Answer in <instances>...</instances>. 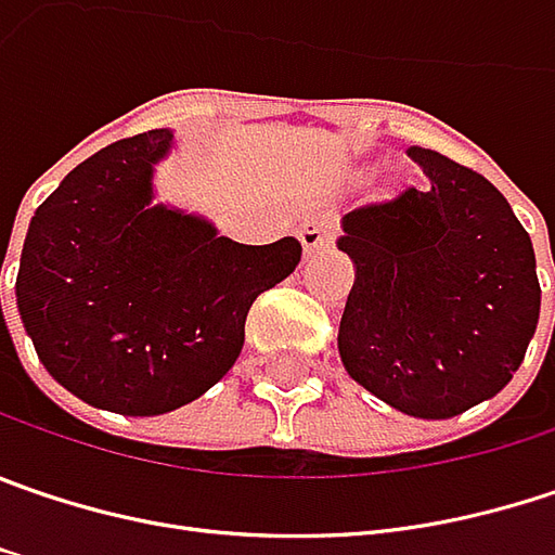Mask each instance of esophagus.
<instances>
[{
	"label": "esophagus",
	"instance_id": "obj_1",
	"mask_svg": "<svg viewBox=\"0 0 555 555\" xmlns=\"http://www.w3.org/2000/svg\"><path fill=\"white\" fill-rule=\"evenodd\" d=\"M298 242L305 247V254H320L323 247H330L333 242V225L320 216H308L301 225H298Z\"/></svg>",
	"mask_w": 555,
	"mask_h": 555
}]
</instances>
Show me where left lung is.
<instances>
[{"instance_id":"obj_1","label":"left lung","mask_w":555,"mask_h":555,"mask_svg":"<svg viewBox=\"0 0 555 555\" xmlns=\"http://www.w3.org/2000/svg\"><path fill=\"white\" fill-rule=\"evenodd\" d=\"M408 156L427 172L424 188L343 219L354 285L339 354L386 405L442 421L493 399L521 367L540 317L538 260L480 172L437 150Z\"/></svg>"}]
</instances>
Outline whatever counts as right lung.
<instances>
[{
	"label": "right lung",
	"instance_id": "add662e5",
	"mask_svg": "<svg viewBox=\"0 0 555 555\" xmlns=\"http://www.w3.org/2000/svg\"><path fill=\"white\" fill-rule=\"evenodd\" d=\"M156 128L75 166L37 207L17 267L27 336L87 405L150 417L204 396L235 364L260 292L288 276L301 245H238L210 222L153 207Z\"/></svg>",
	"mask_w": 555,
	"mask_h": 555
}]
</instances>
